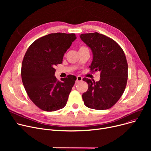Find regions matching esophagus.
<instances>
[{"label": "esophagus", "instance_id": "obj_1", "mask_svg": "<svg viewBox=\"0 0 151 151\" xmlns=\"http://www.w3.org/2000/svg\"><path fill=\"white\" fill-rule=\"evenodd\" d=\"M82 80H83V78H82L81 76H78L76 77V83L80 82V81H81Z\"/></svg>", "mask_w": 151, "mask_h": 151}]
</instances>
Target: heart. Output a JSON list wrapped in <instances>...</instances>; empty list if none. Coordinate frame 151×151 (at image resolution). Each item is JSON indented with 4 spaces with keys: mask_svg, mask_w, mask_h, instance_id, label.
I'll list each match as a JSON object with an SVG mask.
<instances>
[{
    "mask_svg": "<svg viewBox=\"0 0 151 151\" xmlns=\"http://www.w3.org/2000/svg\"><path fill=\"white\" fill-rule=\"evenodd\" d=\"M84 47H85V46H81L80 49H82V48H84Z\"/></svg>",
    "mask_w": 151,
    "mask_h": 151,
    "instance_id": "obj_1",
    "label": "heart"
}]
</instances>
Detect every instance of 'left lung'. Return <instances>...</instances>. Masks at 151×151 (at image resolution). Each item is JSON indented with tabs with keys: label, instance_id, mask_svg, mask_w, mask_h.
<instances>
[{
	"label": "left lung",
	"instance_id": "1",
	"mask_svg": "<svg viewBox=\"0 0 151 151\" xmlns=\"http://www.w3.org/2000/svg\"><path fill=\"white\" fill-rule=\"evenodd\" d=\"M80 38L93 52L91 71L100 73L99 81L83 79L88 84V91L82 96L84 104L94 109H109L122 96L127 82L128 64L124 52L114 40L98 32L82 34Z\"/></svg>",
	"mask_w": 151,
	"mask_h": 151
}]
</instances>
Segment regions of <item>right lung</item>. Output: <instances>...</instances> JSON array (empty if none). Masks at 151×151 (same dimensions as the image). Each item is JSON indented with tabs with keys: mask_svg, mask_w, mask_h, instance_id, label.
<instances>
[{
	"mask_svg": "<svg viewBox=\"0 0 151 151\" xmlns=\"http://www.w3.org/2000/svg\"><path fill=\"white\" fill-rule=\"evenodd\" d=\"M76 38L75 34L46 35L32 43L24 57V87L34 104L45 111H55L67 104L76 77L69 75L59 81L54 76L55 67L62 63L63 55Z\"/></svg>",
	"mask_w": 151,
	"mask_h": 151,
	"instance_id": "add662e5",
	"label": "right lung"
}]
</instances>
